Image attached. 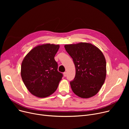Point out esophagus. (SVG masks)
Returning <instances> with one entry per match:
<instances>
[{"mask_svg":"<svg viewBox=\"0 0 129 129\" xmlns=\"http://www.w3.org/2000/svg\"><path fill=\"white\" fill-rule=\"evenodd\" d=\"M63 74H64V76H65V77H66V72H64V73H63Z\"/></svg>","mask_w":129,"mask_h":129,"instance_id":"1","label":"esophagus"}]
</instances>
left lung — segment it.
Returning <instances> with one entry per match:
<instances>
[{
  "label": "left lung",
  "instance_id": "1",
  "mask_svg": "<svg viewBox=\"0 0 129 129\" xmlns=\"http://www.w3.org/2000/svg\"><path fill=\"white\" fill-rule=\"evenodd\" d=\"M64 47L76 69L75 77L70 82L73 91L80 98L93 97L106 79V61L103 53L88 43L66 44Z\"/></svg>",
  "mask_w": 129,
  "mask_h": 129
}]
</instances>
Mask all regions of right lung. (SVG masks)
<instances>
[{
    "label": "right lung",
    "mask_w": 129,
    "mask_h": 129,
    "mask_svg": "<svg viewBox=\"0 0 129 129\" xmlns=\"http://www.w3.org/2000/svg\"><path fill=\"white\" fill-rule=\"evenodd\" d=\"M58 44H44L34 47L24 57L21 76L26 88L39 98L50 96L57 89L63 74L58 72L54 57Z\"/></svg>",
    "instance_id": "right-lung-1"
}]
</instances>
